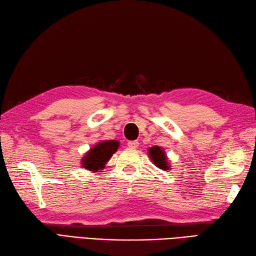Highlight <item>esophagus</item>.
Here are the masks:
<instances>
[{"label": "esophagus", "mask_w": 256, "mask_h": 256, "mask_svg": "<svg viewBox=\"0 0 256 256\" xmlns=\"http://www.w3.org/2000/svg\"><path fill=\"white\" fill-rule=\"evenodd\" d=\"M138 140H130L128 142V146L130 148V149H136L137 147H138Z\"/></svg>", "instance_id": "1"}]
</instances>
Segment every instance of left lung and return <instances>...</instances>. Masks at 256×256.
Segmentation results:
<instances>
[{
    "instance_id": "1",
    "label": "left lung",
    "mask_w": 256,
    "mask_h": 256,
    "mask_svg": "<svg viewBox=\"0 0 256 256\" xmlns=\"http://www.w3.org/2000/svg\"><path fill=\"white\" fill-rule=\"evenodd\" d=\"M148 154H149L150 159H152V161L154 163V166L156 168L164 170V171H168L171 166L168 164V156L161 147L154 146L152 148H149Z\"/></svg>"
}]
</instances>
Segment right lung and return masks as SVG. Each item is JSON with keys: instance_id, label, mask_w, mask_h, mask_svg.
<instances>
[{"instance_id": "obj_1", "label": "right lung", "mask_w": 256, "mask_h": 256, "mask_svg": "<svg viewBox=\"0 0 256 256\" xmlns=\"http://www.w3.org/2000/svg\"><path fill=\"white\" fill-rule=\"evenodd\" d=\"M119 145L118 140H104L96 144L82 158V166L92 172H98L100 170H102L104 164L119 148Z\"/></svg>"}]
</instances>
